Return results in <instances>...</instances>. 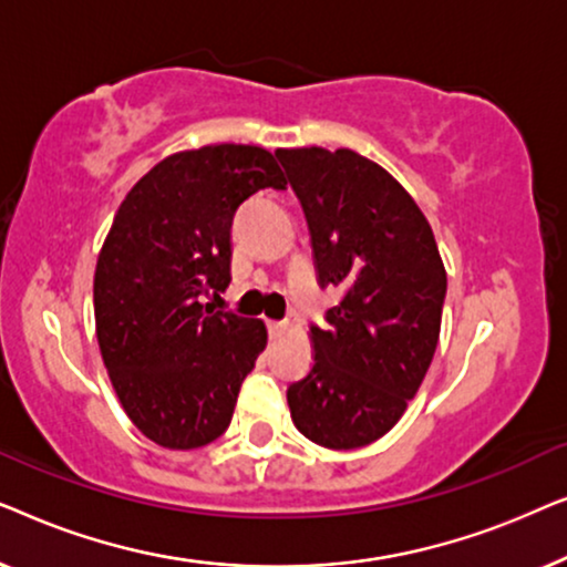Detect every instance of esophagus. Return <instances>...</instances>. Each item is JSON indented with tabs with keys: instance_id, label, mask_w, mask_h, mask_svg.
I'll list each match as a JSON object with an SVG mask.
<instances>
[{
	"instance_id": "1",
	"label": "esophagus",
	"mask_w": 567,
	"mask_h": 567,
	"mask_svg": "<svg viewBox=\"0 0 567 567\" xmlns=\"http://www.w3.org/2000/svg\"><path fill=\"white\" fill-rule=\"evenodd\" d=\"M286 330V322H276V320H268V332L270 336H278V332H284Z\"/></svg>"
}]
</instances>
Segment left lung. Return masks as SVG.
<instances>
[{"instance_id": "8db88e82", "label": "left lung", "mask_w": 567, "mask_h": 567, "mask_svg": "<svg viewBox=\"0 0 567 567\" xmlns=\"http://www.w3.org/2000/svg\"><path fill=\"white\" fill-rule=\"evenodd\" d=\"M305 208L320 286H338L291 421L324 449H361L408 410L436 353L446 268L415 198L353 150H276Z\"/></svg>"}]
</instances>
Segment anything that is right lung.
<instances>
[{
    "mask_svg": "<svg viewBox=\"0 0 567 567\" xmlns=\"http://www.w3.org/2000/svg\"><path fill=\"white\" fill-rule=\"evenodd\" d=\"M260 188H286L262 146L169 154L126 193L97 255L100 355L128 421L162 449L219 439L268 343L262 320L204 305L231 281V219Z\"/></svg>",
    "mask_w": 567,
    "mask_h": 567,
    "instance_id": "right-lung-1",
    "label": "right lung"
}]
</instances>
